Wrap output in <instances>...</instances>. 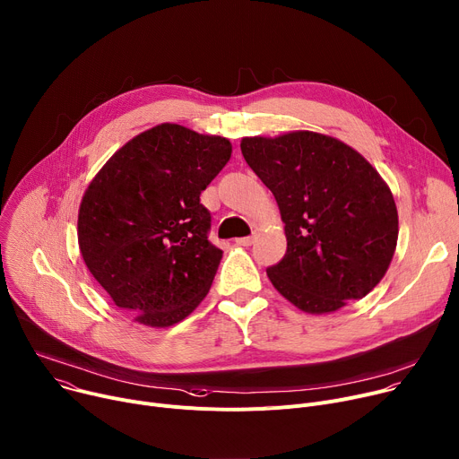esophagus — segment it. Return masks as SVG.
I'll use <instances>...</instances> for the list:
<instances>
[{
    "instance_id": "esophagus-1",
    "label": "esophagus",
    "mask_w": 459,
    "mask_h": 459,
    "mask_svg": "<svg viewBox=\"0 0 459 459\" xmlns=\"http://www.w3.org/2000/svg\"><path fill=\"white\" fill-rule=\"evenodd\" d=\"M235 242L238 246H252L254 244V237H240V238H235Z\"/></svg>"
}]
</instances>
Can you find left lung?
Wrapping results in <instances>:
<instances>
[{
	"label": "left lung",
	"instance_id": "1",
	"mask_svg": "<svg viewBox=\"0 0 459 459\" xmlns=\"http://www.w3.org/2000/svg\"><path fill=\"white\" fill-rule=\"evenodd\" d=\"M242 156L273 193L287 254L266 270L299 310L329 314L384 277L399 237L394 195L343 141L308 130L242 137Z\"/></svg>",
	"mask_w": 459,
	"mask_h": 459
}]
</instances>
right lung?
<instances>
[{
  "instance_id": "1",
  "label": "right lung",
  "mask_w": 459,
  "mask_h": 459,
  "mask_svg": "<svg viewBox=\"0 0 459 459\" xmlns=\"http://www.w3.org/2000/svg\"><path fill=\"white\" fill-rule=\"evenodd\" d=\"M231 158L230 139L161 123L125 143L79 207L82 259L137 324L170 327L200 305L222 250L207 240L200 193Z\"/></svg>"
}]
</instances>
